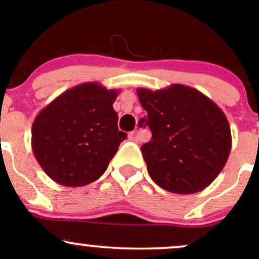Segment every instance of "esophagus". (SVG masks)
I'll list each match as a JSON object with an SVG mask.
<instances>
[{"instance_id": "1", "label": "esophagus", "mask_w": 259, "mask_h": 259, "mask_svg": "<svg viewBox=\"0 0 259 259\" xmlns=\"http://www.w3.org/2000/svg\"><path fill=\"white\" fill-rule=\"evenodd\" d=\"M138 138H139V132H138V130H134V132H132L129 134V139L137 140Z\"/></svg>"}]
</instances>
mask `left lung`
<instances>
[{
    "label": "left lung",
    "instance_id": "1",
    "mask_svg": "<svg viewBox=\"0 0 259 259\" xmlns=\"http://www.w3.org/2000/svg\"><path fill=\"white\" fill-rule=\"evenodd\" d=\"M148 114L140 126L151 130L142 146L149 176L177 194L202 192L217 178L232 148L231 126L222 109L190 86L173 83L160 90L138 88Z\"/></svg>",
    "mask_w": 259,
    "mask_h": 259
}]
</instances>
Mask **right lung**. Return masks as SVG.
<instances>
[{
  "instance_id": "add662e5",
  "label": "right lung",
  "mask_w": 259,
  "mask_h": 259,
  "mask_svg": "<svg viewBox=\"0 0 259 259\" xmlns=\"http://www.w3.org/2000/svg\"><path fill=\"white\" fill-rule=\"evenodd\" d=\"M119 90L83 82L52 100L31 129L33 155L57 184L83 187L105 173L126 134L119 132L113 104Z\"/></svg>"
}]
</instances>
